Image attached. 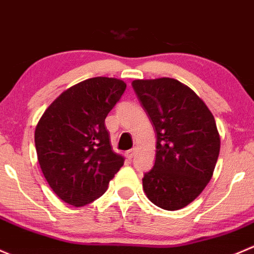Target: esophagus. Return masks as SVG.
Returning a JSON list of instances; mask_svg holds the SVG:
<instances>
[{"label": "esophagus", "instance_id": "1", "mask_svg": "<svg viewBox=\"0 0 254 254\" xmlns=\"http://www.w3.org/2000/svg\"><path fill=\"white\" fill-rule=\"evenodd\" d=\"M134 154H135V149L134 148L129 149V150L126 151V158H128L130 160V159H132L133 156H134Z\"/></svg>", "mask_w": 254, "mask_h": 254}]
</instances>
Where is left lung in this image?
Returning a JSON list of instances; mask_svg holds the SVG:
<instances>
[{
    "label": "left lung",
    "mask_w": 254,
    "mask_h": 254,
    "mask_svg": "<svg viewBox=\"0 0 254 254\" xmlns=\"http://www.w3.org/2000/svg\"><path fill=\"white\" fill-rule=\"evenodd\" d=\"M155 128L156 155L143 177L151 203L179 210L202 193L213 176L220 137L213 114L199 96L172 78L132 82Z\"/></svg>",
    "instance_id": "left-lung-1"
}]
</instances>
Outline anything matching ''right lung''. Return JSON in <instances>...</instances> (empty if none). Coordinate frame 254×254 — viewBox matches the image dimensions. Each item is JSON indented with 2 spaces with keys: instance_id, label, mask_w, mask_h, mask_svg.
Instances as JSON below:
<instances>
[{
  "instance_id": "right-lung-1",
  "label": "right lung",
  "mask_w": 254,
  "mask_h": 254,
  "mask_svg": "<svg viewBox=\"0 0 254 254\" xmlns=\"http://www.w3.org/2000/svg\"><path fill=\"white\" fill-rule=\"evenodd\" d=\"M125 90L126 83L116 78L83 80L64 91L36 125L41 171L64 202L74 206L94 202L124 165L111 148L105 119Z\"/></svg>"
}]
</instances>
